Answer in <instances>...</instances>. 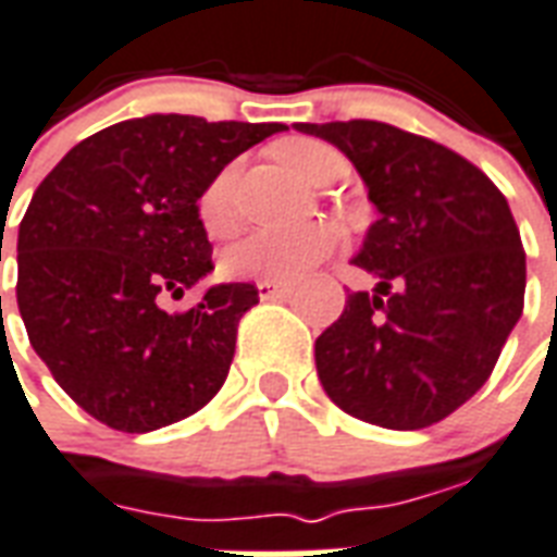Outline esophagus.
Here are the masks:
<instances>
[{"label":"esophagus","mask_w":557,"mask_h":557,"mask_svg":"<svg viewBox=\"0 0 557 557\" xmlns=\"http://www.w3.org/2000/svg\"><path fill=\"white\" fill-rule=\"evenodd\" d=\"M257 289L262 300H280L289 298L292 292H295V283H286V280H259Z\"/></svg>","instance_id":"esophagus-1"}]
</instances>
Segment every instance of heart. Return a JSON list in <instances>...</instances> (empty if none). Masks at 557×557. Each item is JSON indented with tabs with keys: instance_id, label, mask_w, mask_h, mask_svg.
Segmentation results:
<instances>
[{
	"instance_id": "heart-1",
	"label": "heart",
	"mask_w": 557,
	"mask_h": 557,
	"mask_svg": "<svg viewBox=\"0 0 557 557\" xmlns=\"http://www.w3.org/2000/svg\"><path fill=\"white\" fill-rule=\"evenodd\" d=\"M280 162L304 185H327L342 174V156L333 147L310 138H295L277 147ZM238 168L226 164L197 197V218L209 236H230L238 224L236 209ZM339 230L331 224H307L300 230H259L236 242L221 259L233 280H298L333 253Z\"/></svg>"
}]
</instances>
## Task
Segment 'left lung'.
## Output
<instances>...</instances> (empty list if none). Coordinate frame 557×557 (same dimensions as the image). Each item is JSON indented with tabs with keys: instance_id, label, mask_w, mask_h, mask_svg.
Masks as SVG:
<instances>
[{
	"instance_id": "1",
	"label": "left lung",
	"mask_w": 557,
	"mask_h": 557,
	"mask_svg": "<svg viewBox=\"0 0 557 557\" xmlns=\"http://www.w3.org/2000/svg\"><path fill=\"white\" fill-rule=\"evenodd\" d=\"M339 147L381 218L351 292L315 339L324 393L393 431L428 428L487 383L522 315L525 253L510 206L484 171L443 144L381 121L295 123Z\"/></svg>"
}]
</instances>
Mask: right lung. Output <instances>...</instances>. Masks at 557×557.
Listing matches in <instances>:
<instances>
[{
	"label": "right lung",
	"mask_w": 557,
	"mask_h": 557,
	"mask_svg": "<svg viewBox=\"0 0 557 557\" xmlns=\"http://www.w3.org/2000/svg\"><path fill=\"white\" fill-rule=\"evenodd\" d=\"M283 129L147 114L76 144L37 185L16 236V307L37 357L102 425H174L224 386L257 286L221 283L174 315L162 298L212 271L200 191Z\"/></svg>",
	"instance_id": "obj_1"
}]
</instances>
